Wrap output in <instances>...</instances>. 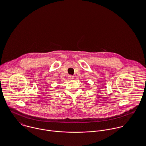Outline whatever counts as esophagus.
<instances>
[{
	"label": "esophagus",
	"instance_id": "esophagus-1",
	"mask_svg": "<svg viewBox=\"0 0 146 146\" xmlns=\"http://www.w3.org/2000/svg\"><path fill=\"white\" fill-rule=\"evenodd\" d=\"M74 76H72V75H68V79H70V80H72V79H74Z\"/></svg>",
	"mask_w": 146,
	"mask_h": 146
}]
</instances>
